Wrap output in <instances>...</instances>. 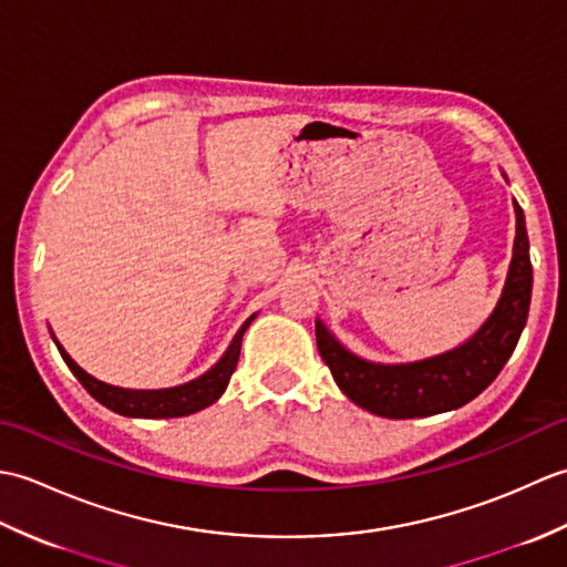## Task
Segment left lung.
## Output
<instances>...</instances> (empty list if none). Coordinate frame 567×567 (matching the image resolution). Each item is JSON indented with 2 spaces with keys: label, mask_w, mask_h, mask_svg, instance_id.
Returning <instances> with one entry per match:
<instances>
[{
  "label": "left lung",
  "mask_w": 567,
  "mask_h": 567,
  "mask_svg": "<svg viewBox=\"0 0 567 567\" xmlns=\"http://www.w3.org/2000/svg\"><path fill=\"white\" fill-rule=\"evenodd\" d=\"M514 256L499 305L485 327L455 351L409 365H375L348 353L317 321L319 353L348 400L378 416L414 419L451 412L489 388L519 343L532 305L534 268L524 209L514 202Z\"/></svg>",
  "instance_id": "8db88e82"
}]
</instances>
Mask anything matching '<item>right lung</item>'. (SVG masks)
<instances>
[{
  "mask_svg": "<svg viewBox=\"0 0 567 567\" xmlns=\"http://www.w3.org/2000/svg\"><path fill=\"white\" fill-rule=\"evenodd\" d=\"M252 321V317L238 329V333L234 336L231 346L224 353V358L216 363L207 375H202L197 380H192L187 384H179V388H171V390H124V388H112V384L94 380L92 375H87L75 360H72L63 346H58L60 355L68 363V368L72 370L82 388L87 390L94 400L102 402L104 406H110L112 412L124 414V416H143V419H173V416H187L195 414L199 409L214 404L219 396L224 394L228 380H231L234 370L238 365V355H240V341H244V333L248 329V323Z\"/></svg>",
  "mask_w": 567,
  "mask_h": 567,
  "instance_id": "add662e5",
  "label": "right lung"
}]
</instances>
